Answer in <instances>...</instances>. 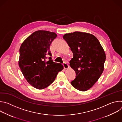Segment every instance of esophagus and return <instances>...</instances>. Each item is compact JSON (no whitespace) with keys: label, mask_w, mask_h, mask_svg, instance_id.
I'll use <instances>...</instances> for the list:
<instances>
[{"label":"esophagus","mask_w":122,"mask_h":122,"mask_svg":"<svg viewBox=\"0 0 122 122\" xmlns=\"http://www.w3.org/2000/svg\"><path fill=\"white\" fill-rule=\"evenodd\" d=\"M63 65V66H64V68L65 69H67V68H69V66H68V65L67 63H64Z\"/></svg>","instance_id":"esophagus-1"}]
</instances>
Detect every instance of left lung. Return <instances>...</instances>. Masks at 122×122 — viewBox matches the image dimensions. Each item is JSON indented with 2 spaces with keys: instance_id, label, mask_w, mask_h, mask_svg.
Returning <instances> with one entry per match:
<instances>
[{
  "instance_id": "8db88e82",
  "label": "left lung",
  "mask_w": 122,
  "mask_h": 122,
  "mask_svg": "<svg viewBox=\"0 0 122 122\" xmlns=\"http://www.w3.org/2000/svg\"><path fill=\"white\" fill-rule=\"evenodd\" d=\"M63 38L73 54L69 65L76 76L71 84L78 90L87 91L103 73L106 60L105 51L98 39L91 34L74 32L65 34Z\"/></svg>"
}]
</instances>
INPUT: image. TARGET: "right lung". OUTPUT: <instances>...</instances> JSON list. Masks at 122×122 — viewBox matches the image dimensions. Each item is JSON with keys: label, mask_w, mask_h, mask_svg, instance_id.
<instances>
[{"label": "right lung", "mask_w": 122, "mask_h": 122, "mask_svg": "<svg viewBox=\"0 0 122 122\" xmlns=\"http://www.w3.org/2000/svg\"><path fill=\"white\" fill-rule=\"evenodd\" d=\"M57 37L54 32L38 30L33 33L20 48L19 66L27 82L38 89L46 88L53 82L58 73L63 70L60 63L54 62L50 47Z\"/></svg>", "instance_id": "1"}]
</instances>
